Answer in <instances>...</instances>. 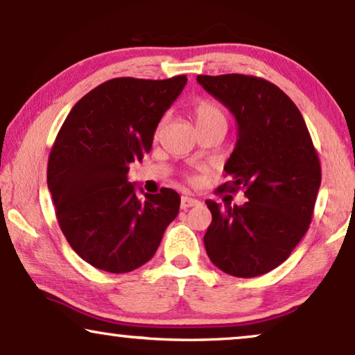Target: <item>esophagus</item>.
<instances>
[{"mask_svg":"<svg viewBox=\"0 0 355 355\" xmlns=\"http://www.w3.org/2000/svg\"><path fill=\"white\" fill-rule=\"evenodd\" d=\"M198 203H200V202H198L197 198H192V197H187V196H184L181 198V208H182V210H187V208H191V207H197Z\"/></svg>","mask_w":355,"mask_h":355,"instance_id":"34e87169","label":"esophagus"}]
</instances>
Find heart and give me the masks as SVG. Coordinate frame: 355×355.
Returning <instances> with one entry per match:
<instances>
[{
	"instance_id": "1",
	"label": "heart",
	"mask_w": 355,
	"mask_h": 355,
	"mask_svg": "<svg viewBox=\"0 0 355 355\" xmlns=\"http://www.w3.org/2000/svg\"><path fill=\"white\" fill-rule=\"evenodd\" d=\"M193 116H196L197 128L198 125L211 123V121H225L221 110L216 105L210 103V101H200V103L193 106Z\"/></svg>"
}]
</instances>
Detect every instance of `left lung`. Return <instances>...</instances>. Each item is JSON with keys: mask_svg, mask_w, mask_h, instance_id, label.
Segmentation results:
<instances>
[{"mask_svg": "<svg viewBox=\"0 0 355 355\" xmlns=\"http://www.w3.org/2000/svg\"><path fill=\"white\" fill-rule=\"evenodd\" d=\"M237 121V142L220 189H244V205L207 200L203 236L218 268L237 278L275 270L307 232L322 182L318 153L294 101L279 87L244 74L197 76ZM218 189V191H220Z\"/></svg>", "mask_w": 355, "mask_h": 355, "instance_id": "obj_1", "label": "left lung"}]
</instances>
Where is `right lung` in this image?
I'll return each instance as SVG.
<instances>
[{
    "mask_svg": "<svg viewBox=\"0 0 355 355\" xmlns=\"http://www.w3.org/2000/svg\"><path fill=\"white\" fill-rule=\"evenodd\" d=\"M186 82V76L106 80L77 101L56 135L46 182L58 223L95 268L129 273L147 263L178 216L176 191L139 197L128 173L152 150L159 119Z\"/></svg>",
    "mask_w": 355,
    "mask_h": 355,
    "instance_id": "1",
    "label": "right lung"
}]
</instances>
